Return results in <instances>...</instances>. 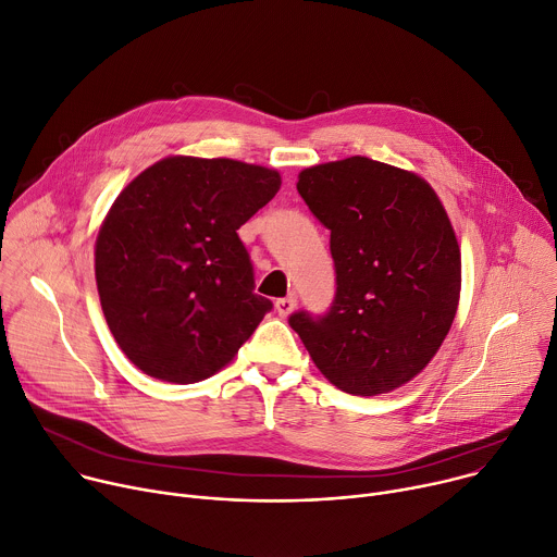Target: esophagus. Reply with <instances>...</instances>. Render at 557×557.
<instances>
[{
	"instance_id": "obj_1",
	"label": "esophagus",
	"mask_w": 557,
	"mask_h": 557,
	"mask_svg": "<svg viewBox=\"0 0 557 557\" xmlns=\"http://www.w3.org/2000/svg\"><path fill=\"white\" fill-rule=\"evenodd\" d=\"M295 307H297V299L293 295L282 297V299L275 301V311L280 313V318H288L295 311Z\"/></svg>"
}]
</instances>
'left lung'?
Wrapping results in <instances>:
<instances>
[{
	"instance_id": "left-lung-1",
	"label": "left lung",
	"mask_w": 557,
	"mask_h": 557,
	"mask_svg": "<svg viewBox=\"0 0 557 557\" xmlns=\"http://www.w3.org/2000/svg\"><path fill=\"white\" fill-rule=\"evenodd\" d=\"M297 193L331 231L335 297L290 329L322 375L350 395L413 380L442 346L460 301L450 220L420 175L362 156L305 169Z\"/></svg>"
}]
</instances>
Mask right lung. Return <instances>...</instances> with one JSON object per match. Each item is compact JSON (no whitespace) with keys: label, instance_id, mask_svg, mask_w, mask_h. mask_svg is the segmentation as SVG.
Here are the masks:
<instances>
[{"label":"right lung","instance_id":"right-lung-1","mask_svg":"<svg viewBox=\"0 0 557 557\" xmlns=\"http://www.w3.org/2000/svg\"><path fill=\"white\" fill-rule=\"evenodd\" d=\"M280 184L273 169L175 156L120 193L95 242V280L107 324L139 371L207 380L273 309L252 290L237 228Z\"/></svg>","mask_w":557,"mask_h":557}]
</instances>
